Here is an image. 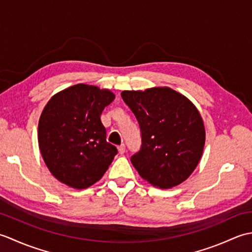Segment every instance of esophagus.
Masks as SVG:
<instances>
[{
    "mask_svg": "<svg viewBox=\"0 0 252 252\" xmlns=\"http://www.w3.org/2000/svg\"><path fill=\"white\" fill-rule=\"evenodd\" d=\"M118 152H119V154H125V152H126V145L125 144H121L120 146H118Z\"/></svg>",
    "mask_w": 252,
    "mask_h": 252,
    "instance_id": "obj_1",
    "label": "esophagus"
}]
</instances>
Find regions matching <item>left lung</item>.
Returning a JSON list of instances; mask_svg holds the SVG:
<instances>
[{
  "mask_svg": "<svg viewBox=\"0 0 252 252\" xmlns=\"http://www.w3.org/2000/svg\"><path fill=\"white\" fill-rule=\"evenodd\" d=\"M121 97L140 125L141 149L131 157L138 174L160 189L184 182L199 162L206 141L195 105L165 87L123 91Z\"/></svg>",
  "mask_w": 252,
  "mask_h": 252,
  "instance_id": "8db88e82",
  "label": "left lung"
}]
</instances>
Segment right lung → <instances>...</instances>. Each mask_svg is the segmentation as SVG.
<instances>
[{
	"instance_id": "add662e5",
	"label": "right lung",
	"mask_w": 252,
	"mask_h": 252,
	"mask_svg": "<svg viewBox=\"0 0 252 252\" xmlns=\"http://www.w3.org/2000/svg\"><path fill=\"white\" fill-rule=\"evenodd\" d=\"M114 99L109 90L80 83L47 101L37 140L46 167L62 183L88 189L108 169L118 151L106 141L100 115Z\"/></svg>"
}]
</instances>
